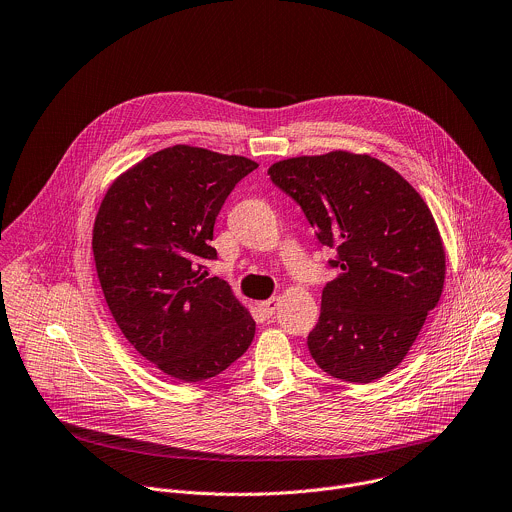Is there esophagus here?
<instances>
[{
  "mask_svg": "<svg viewBox=\"0 0 512 512\" xmlns=\"http://www.w3.org/2000/svg\"><path fill=\"white\" fill-rule=\"evenodd\" d=\"M257 305H259V309H261L267 317H271V315L277 311V307H279V297H271V299H267V301H259Z\"/></svg>",
  "mask_w": 512,
  "mask_h": 512,
  "instance_id": "34e87169",
  "label": "esophagus"
}]
</instances>
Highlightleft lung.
<instances>
[{
  "label": "left lung",
  "mask_w": 512,
  "mask_h": 512,
  "mask_svg": "<svg viewBox=\"0 0 512 512\" xmlns=\"http://www.w3.org/2000/svg\"><path fill=\"white\" fill-rule=\"evenodd\" d=\"M267 175L305 213L339 275L307 335L329 376L374 382L402 364L444 287V247L416 189L386 162L346 150L275 162Z\"/></svg>",
  "instance_id": "obj_1"
}]
</instances>
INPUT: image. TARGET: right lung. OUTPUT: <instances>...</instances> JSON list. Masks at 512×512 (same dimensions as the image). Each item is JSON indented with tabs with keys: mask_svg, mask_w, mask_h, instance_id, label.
<instances>
[{
	"mask_svg": "<svg viewBox=\"0 0 512 512\" xmlns=\"http://www.w3.org/2000/svg\"><path fill=\"white\" fill-rule=\"evenodd\" d=\"M257 166L177 144L128 168L98 209L92 251L110 313L130 346L179 382L221 374L253 342V317L203 263L217 259L221 207Z\"/></svg>",
	"mask_w": 512,
	"mask_h": 512,
	"instance_id": "add662e5",
	"label": "right lung"
}]
</instances>
